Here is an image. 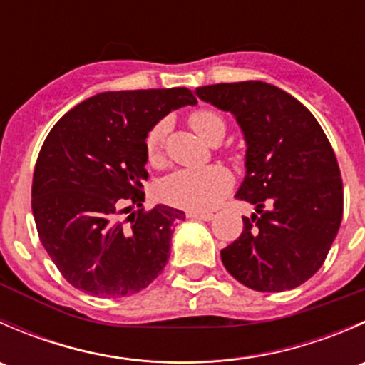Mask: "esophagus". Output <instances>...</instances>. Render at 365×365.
Listing matches in <instances>:
<instances>
[{
	"instance_id": "esophagus-1",
	"label": "esophagus",
	"mask_w": 365,
	"mask_h": 365,
	"mask_svg": "<svg viewBox=\"0 0 365 365\" xmlns=\"http://www.w3.org/2000/svg\"><path fill=\"white\" fill-rule=\"evenodd\" d=\"M187 217H189V219H200V220H212L213 219V213H203V212H192V210H190V212H187L185 213Z\"/></svg>"
}]
</instances>
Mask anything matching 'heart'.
<instances>
[{
    "label": "heart",
    "instance_id": "obj_1",
    "mask_svg": "<svg viewBox=\"0 0 365 365\" xmlns=\"http://www.w3.org/2000/svg\"><path fill=\"white\" fill-rule=\"evenodd\" d=\"M189 125L201 139L210 145H219L226 134V123L219 113L212 109H197L189 116ZM165 123L153 125L145 139L146 160L152 165H160L164 160ZM230 171L220 165L203 169H180L165 176L160 182L159 197L164 203L192 212H206L219 205L231 189Z\"/></svg>",
    "mask_w": 365,
    "mask_h": 365
}]
</instances>
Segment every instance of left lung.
<instances>
[{
    "mask_svg": "<svg viewBox=\"0 0 365 365\" xmlns=\"http://www.w3.org/2000/svg\"><path fill=\"white\" fill-rule=\"evenodd\" d=\"M235 114L247 143L237 200L256 206L220 251L226 270L256 292L304 284L325 263L342 219V180L332 145L305 106L263 81L196 88Z\"/></svg>",
    "mask_w": 365,
    "mask_h": 365,
    "instance_id": "left-lung-1",
    "label": "left lung"
}]
</instances>
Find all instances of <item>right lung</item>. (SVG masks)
Masks as SVG:
<instances>
[{"instance_id":"add662e5","label":"right lung","mask_w":365,"mask_h":365,"mask_svg":"<svg viewBox=\"0 0 365 365\" xmlns=\"http://www.w3.org/2000/svg\"><path fill=\"white\" fill-rule=\"evenodd\" d=\"M196 97L187 88L106 91L51 128L33 171L31 210L60 274L93 297H127L164 270L182 210L141 206L145 139L159 120Z\"/></svg>"}]
</instances>
